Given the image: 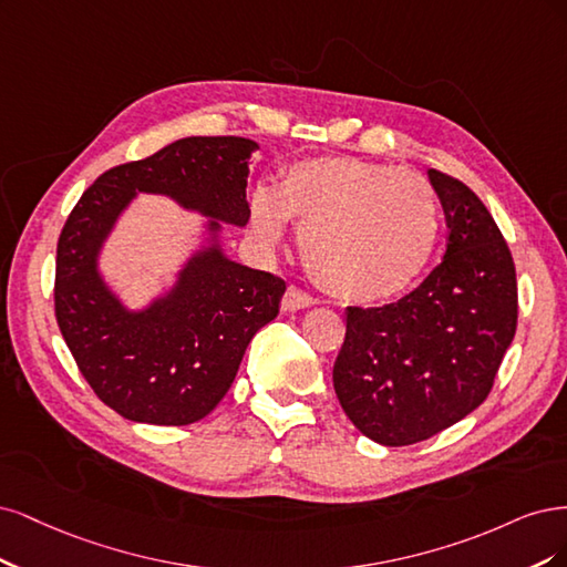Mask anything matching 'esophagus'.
<instances>
[{"mask_svg": "<svg viewBox=\"0 0 567 567\" xmlns=\"http://www.w3.org/2000/svg\"><path fill=\"white\" fill-rule=\"evenodd\" d=\"M313 303H316L313 297L306 295V291L299 289V287H289L285 291V297H282V310H285V313H295V310L308 308V306H313Z\"/></svg>", "mask_w": 567, "mask_h": 567, "instance_id": "34e87169", "label": "esophagus"}]
</instances>
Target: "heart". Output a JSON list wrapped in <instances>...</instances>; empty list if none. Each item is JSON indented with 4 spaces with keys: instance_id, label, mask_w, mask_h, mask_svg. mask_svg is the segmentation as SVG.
<instances>
[{
    "instance_id": "heart-1",
    "label": "heart",
    "mask_w": 567,
    "mask_h": 567,
    "mask_svg": "<svg viewBox=\"0 0 567 567\" xmlns=\"http://www.w3.org/2000/svg\"><path fill=\"white\" fill-rule=\"evenodd\" d=\"M313 280L351 303L386 301L414 285L433 259L441 205L422 174L355 157L291 164L278 190L251 199L254 240L276 249L287 224Z\"/></svg>"
}]
</instances>
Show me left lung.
I'll return each instance as SVG.
<instances>
[{
  "label": "left lung",
  "instance_id": "left-lung-1",
  "mask_svg": "<svg viewBox=\"0 0 567 567\" xmlns=\"http://www.w3.org/2000/svg\"><path fill=\"white\" fill-rule=\"evenodd\" d=\"M450 228L443 261L408 297L346 308L334 391L370 441L400 447L487 398L518 322L516 268L495 218L462 181L429 169Z\"/></svg>",
  "mask_w": 567,
  "mask_h": 567
}]
</instances>
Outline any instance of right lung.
<instances>
[{"label":"right lung","mask_w":567,"mask_h":567,"mask_svg":"<svg viewBox=\"0 0 567 567\" xmlns=\"http://www.w3.org/2000/svg\"><path fill=\"white\" fill-rule=\"evenodd\" d=\"M257 141L188 136L120 164L86 188L56 249V320L89 386L130 422L186 426L233 386L249 341L280 313L285 280L233 261L224 226L249 221ZM138 194L169 196L208 218L169 286L134 309L106 282L100 254Z\"/></svg>","instance_id":"right-lung-1"}]
</instances>
